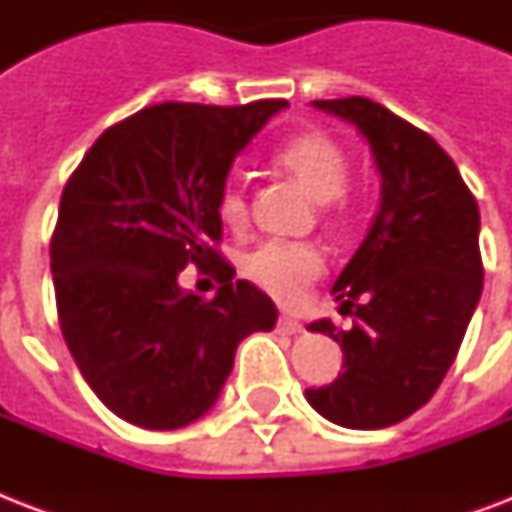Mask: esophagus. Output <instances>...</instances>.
Masks as SVG:
<instances>
[{
    "instance_id": "esophagus-1",
    "label": "esophagus",
    "mask_w": 512,
    "mask_h": 512,
    "mask_svg": "<svg viewBox=\"0 0 512 512\" xmlns=\"http://www.w3.org/2000/svg\"><path fill=\"white\" fill-rule=\"evenodd\" d=\"M276 327H279L281 335H300V332H303V324L297 319H292V316H281Z\"/></svg>"
}]
</instances>
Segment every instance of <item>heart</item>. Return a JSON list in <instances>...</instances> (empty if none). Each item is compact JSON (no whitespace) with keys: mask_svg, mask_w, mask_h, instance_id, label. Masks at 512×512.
I'll return each instance as SVG.
<instances>
[{"mask_svg":"<svg viewBox=\"0 0 512 512\" xmlns=\"http://www.w3.org/2000/svg\"><path fill=\"white\" fill-rule=\"evenodd\" d=\"M273 162L287 172L311 199L327 204L340 199L348 185L350 162L345 148L327 132H300L281 143ZM225 225L239 228L247 220V201L239 185L228 183L217 201ZM324 271V255L313 244L265 241L244 257V276L281 303H297Z\"/></svg>","mask_w":512,"mask_h":512,"instance_id":"obj_1","label":"heart"}]
</instances>
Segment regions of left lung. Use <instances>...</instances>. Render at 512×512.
Instances as JSON below:
<instances>
[{
	"label": "left lung",
	"mask_w": 512,
	"mask_h": 512,
	"mask_svg": "<svg viewBox=\"0 0 512 512\" xmlns=\"http://www.w3.org/2000/svg\"><path fill=\"white\" fill-rule=\"evenodd\" d=\"M311 106L364 135L380 209L332 287L353 327H308L340 342L345 372L305 398L342 428H388L428 404L460 350L484 287L481 215L449 154L401 116L369 98Z\"/></svg>",
	"instance_id": "obj_1"
}]
</instances>
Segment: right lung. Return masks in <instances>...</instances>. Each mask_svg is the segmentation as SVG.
<instances>
[{
  "label": "right lung",
  "instance_id": "right-lung-1",
  "mask_svg": "<svg viewBox=\"0 0 512 512\" xmlns=\"http://www.w3.org/2000/svg\"><path fill=\"white\" fill-rule=\"evenodd\" d=\"M287 100L159 103L95 140L63 188L50 244L60 332L95 396L146 430L191 425L217 404L244 337L279 311L212 241L231 164ZM188 262L218 263L204 301L179 287Z\"/></svg>",
  "mask_w": 512,
  "mask_h": 512
}]
</instances>
